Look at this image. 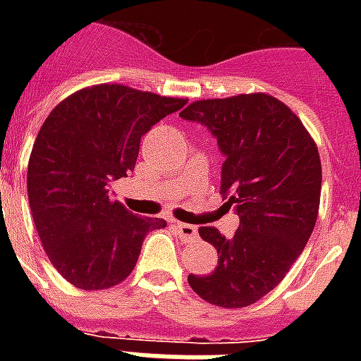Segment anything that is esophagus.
I'll use <instances>...</instances> for the list:
<instances>
[{
    "mask_svg": "<svg viewBox=\"0 0 361 361\" xmlns=\"http://www.w3.org/2000/svg\"><path fill=\"white\" fill-rule=\"evenodd\" d=\"M176 230H178V234L183 242H195L197 238H199V232H197L195 226H191V224H183V222H176L173 224Z\"/></svg>",
    "mask_w": 361,
    "mask_h": 361,
    "instance_id": "1",
    "label": "esophagus"
}]
</instances>
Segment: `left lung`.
I'll return each mask as SVG.
<instances>
[{
  "label": "left lung",
  "instance_id": "left-lung-1",
  "mask_svg": "<svg viewBox=\"0 0 361 361\" xmlns=\"http://www.w3.org/2000/svg\"><path fill=\"white\" fill-rule=\"evenodd\" d=\"M180 116L214 135L224 154L220 191L240 216L232 238L199 228L219 267L189 274V286L219 307H245L279 286L313 232L321 199L317 145L294 111L265 92L197 100Z\"/></svg>",
  "mask_w": 361,
  "mask_h": 361
}]
</instances>
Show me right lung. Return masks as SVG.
<instances>
[{"label":"right lung","instance_id":"1","mask_svg":"<svg viewBox=\"0 0 361 361\" xmlns=\"http://www.w3.org/2000/svg\"><path fill=\"white\" fill-rule=\"evenodd\" d=\"M188 104L126 85H96L67 96L38 131L27 172L28 203L46 255L81 290L126 280L149 232L166 220L129 212L110 181L127 178L141 137Z\"/></svg>","mask_w":361,"mask_h":361}]
</instances>
